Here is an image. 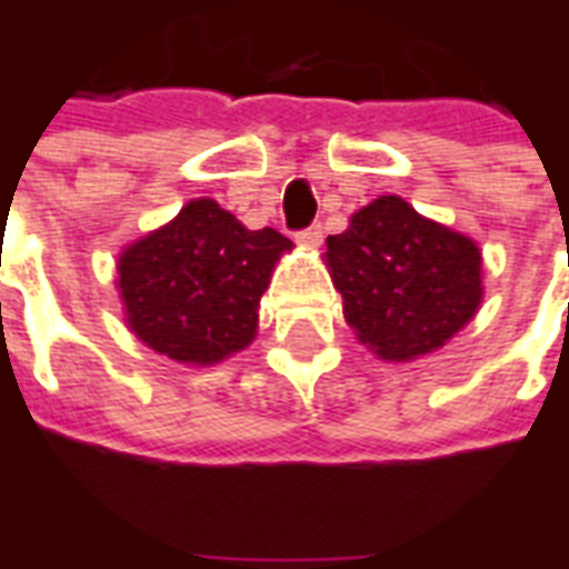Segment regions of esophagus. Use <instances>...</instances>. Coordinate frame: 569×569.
Instances as JSON below:
<instances>
[{
	"label": "esophagus",
	"instance_id": "esophagus-1",
	"mask_svg": "<svg viewBox=\"0 0 569 569\" xmlns=\"http://www.w3.org/2000/svg\"><path fill=\"white\" fill-rule=\"evenodd\" d=\"M322 226H309V229H303V232H297V241L303 247H319L322 244Z\"/></svg>",
	"mask_w": 569,
	"mask_h": 569
}]
</instances>
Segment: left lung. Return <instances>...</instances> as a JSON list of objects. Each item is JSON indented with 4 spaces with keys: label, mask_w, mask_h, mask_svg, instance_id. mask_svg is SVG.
Wrapping results in <instances>:
<instances>
[{
    "label": "left lung",
    "mask_w": 569,
    "mask_h": 569,
    "mask_svg": "<svg viewBox=\"0 0 569 569\" xmlns=\"http://www.w3.org/2000/svg\"><path fill=\"white\" fill-rule=\"evenodd\" d=\"M325 266L343 319L383 362H411L446 347L483 303V257L468 234L381 194L328 234Z\"/></svg>",
    "instance_id": "8db88e82"
}]
</instances>
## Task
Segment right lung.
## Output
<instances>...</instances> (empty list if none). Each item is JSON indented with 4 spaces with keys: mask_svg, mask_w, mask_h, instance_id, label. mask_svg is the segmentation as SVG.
I'll return each instance as SVG.
<instances>
[{
    "mask_svg": "<svg viewBox=\"0 0 569 569\" xmlns=\"http://www.w3.org/2000/svg\"><path fill=\"white\" fill-rule=\"evenodd\" d=\"M293 244L276 229H247L213 198L188 201L117 257L127 328L182 366H217L253 343L260 297Z\"/></svg>",
    "mask_w": 569,
    "mask_h": 569,
    "instance_id": "obj_1",
    "label": "right lung"
}]
</instances>
